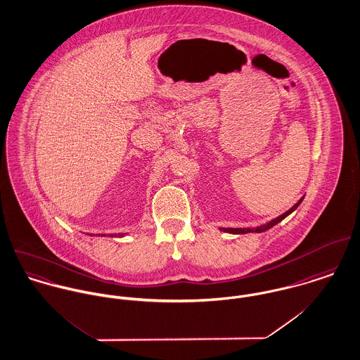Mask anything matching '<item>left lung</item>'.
Returning a JSON list of instances; mask_svg holds the SVG:
<instances>
[{"instance_id": "8db88e82", "label": "left lung", "mask_w": 360, "mask_h": 360, "mask_svg": "<svg viewBox=\"0 0 360 360\" xmlns=\"http://www.w3.org/2000/svg\"><path fill=\"white\" fill-rule=\"evenodd\" d=\"M304 200L300 199V201L295 204V205H292L288 211H285L284 214H281L280 217L278 218H275L274 221H271V222H268L266 225H264V226H259V228H254V229H250V228H247V229H240V228H221V231H224V232H229V233H250V232H257V233H261V232H265V231H268V229H271L272 226H275L276 224H279L280 221H283L287 215H290L300 204H301V201Z\"/></svg>"}]
</instances>
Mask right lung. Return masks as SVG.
<instances>
[{"label":"right lung","instance_id":"right-lung-1","mask_svg":"<svg viewBox=\"0 0 360 360\" xmlns=\"http://www.w3.org/2000/svg\"><path fill=\"white\" fill-rule=\"evenodd\" d=\"M121 235H122V233H121ZM121 235H120V236H121ZM112 236H113V235H112Z\"/></svg>","mask_w":360,"mask_h":360}]
</instances>
